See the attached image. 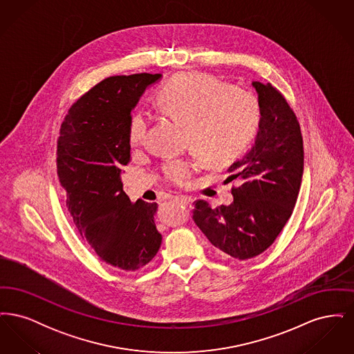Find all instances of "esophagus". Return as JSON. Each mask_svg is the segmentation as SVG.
I'll use <instances>...</instances> for the list:
<instances>
[{
    "instance_id": "1",
    "label": "esophagus",
    "mask_w": 354,
    "mask_h": 354,
    "mask_svg": "<svg viewBox=\"0 0 354 354\" xmlns=\"http://www.w3.org/2000/svg\"><path fill=\"white\" fill-rule=\"evenodd\" d=\"M174 201H176V202L183 204L185 207H191V204H192V199H191V198H188V196H175V198H174Z\"/></svg>"
}]
</instances>
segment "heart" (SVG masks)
<instances>
[{"label":"heart","mask_w":354,"mask_h":354,"mask_svg":"<svg viewBox=\"0 0 354 354\" xmlns=\"http://www.w3.org/2000/svg\"><path fill=\"white\" fill-rule=\"evenodd\" d=\"M158 109L185 124V145L209 165H224L250 145L260 122V106L251 91L227 86L208 74L174 78L158 95ZM150 115L138 110L129 120L133 147L143 145ZM201 167L196 156L171 158L162 166L169 183L185 185Z\"/></svg>","instance_id":"heart-1"}]
</instances>
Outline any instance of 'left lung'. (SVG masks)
Masks as SVG:
<instances>
[{"label":"left lung","instance_id":"left-lung-1","mask_svg":"<svg viewBox=\"0 0 354 354\" xmlns=\"http://www.w3.org/2000/svg\"><path fill=\"white\" fill-rule=\"evenodd\" d=\"M260 106L254 145L228 167L241 185L234 202L212 208L195 204L194 221L220 254L247 260L264 252L290 218L304 171L300 124L286 98L270 84L253 81Z\"/></svg>","mask_w":354,"mask_h":354}]
</instances>
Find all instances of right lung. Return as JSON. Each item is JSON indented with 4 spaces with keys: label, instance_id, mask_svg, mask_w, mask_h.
I'll list each match as a JSON object with an SVG mask.
<instances>
[{
    "label": "right lung",
    "instance_id": "add662e5",
    "mask_svg": "<svg viewBox=\"0 0 354 354\" xmlns=\"http://www.w3.org/2000/svg\"><path fill=\"white\" fill-rule=\"evenodd\" d=\"M162 74L103 80L75 102L61 126L57 169L68 212L103 261L123 270L150 263L162 244L156 203L133 202L123 191L130 160L129 120L145 91Z\"/></svg>",
    "mask_w": 354,
    "mask_h": 354
}]
</instances>
